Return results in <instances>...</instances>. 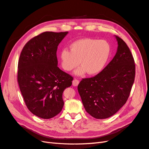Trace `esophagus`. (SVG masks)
<instances>
[{"label":"esophagus","instance_id":"1","mask_svg":"<svg viewBox=\"0 0 149 149\" xmlns=\"http://www.w3.org/2000/svg\"><path fill=\"white\" fill-rule=\"evenodd\" d=\"M79 84V81L77 79H74L73 80V82H72V85H73L74 86H77Z\"/></svg>","mask_w":149,"mask_h":149}]
</instances>
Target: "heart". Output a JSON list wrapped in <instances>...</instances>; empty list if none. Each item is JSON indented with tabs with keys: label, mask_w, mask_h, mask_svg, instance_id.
I'll use <instances>...</instances> for the list:
<instances>
[{
	"label": "heart",
	"mask_w": 149,
	"mask_h": 149,
	"mask_svg": "<svg viewBox=\"0 0 149 149\" xmlns=\"http://www.w3.org/2000/svg\"><path fill=\"white\" fill-rule=\"evenodd\" d=\"M70 51L63 49L60 54L61 65L63 69L70 72L80 67L74 72L78 76L95 75L100 72L107 63L111 48L105 40L85 38L74 42L70 45Z\"/></svg>",
	"instance_id": "1"
}]
</instances>
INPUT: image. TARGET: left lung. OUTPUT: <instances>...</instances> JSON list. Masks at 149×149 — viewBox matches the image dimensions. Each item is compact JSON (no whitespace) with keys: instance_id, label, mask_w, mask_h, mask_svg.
<instances>
[{"instance_id":"obj_1","label":"left lung","mask_w":149,"mask_h":149,"mask_svg":"<svg viewBox=\"0 0 149 149\" xmlns=\"http://www.w3.org/2000/svg\"><path fill=\"white\" fill-rule=\"evenodd\" d=\"M115 37L118 47L112 60L94 77L83 79L77 87L87 112L98 119L112 116L126 103L135 79L132 54L121 38Z\"/></svg>"}]
</instances>
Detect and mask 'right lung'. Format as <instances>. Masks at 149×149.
Instances as JSON below:
<instances>
[{"label":"right lung","instance_id":"obj_1","mask_svg":"<svg viewBox=\"0 0 149 149\" xmlns=\"http://www.w3.org/2000/svg\"><path fill=\"white\" fill-rule=\"evenodd\" d=\"M68 32H45L25 45L18 62L17 81L25 105L45 119L61 112L62 93L71 86L72 76L57 67V50Z\"/></svg>","mask_w":149,"mask_h":149}]
</instances>
